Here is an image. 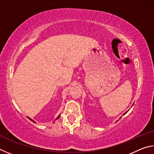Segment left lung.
Here are the masks:
<instances>
[{"label": "left lung", "mask_w": 154, "mask_h": 154, "mask_svg": "<svg viewBox=\"0 0 154 154\" xmlns=\"http://www.w3.org/2000/svg\"><path fill=\"white\" fill-rule=\"evenodd\" d=\"M125 113H124V114H125Z\"/></svg>", "instance_id": "left-lung-1"}]
</instances>
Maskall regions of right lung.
<instances>
[{"label":"right lung","instance_id":"1","mask_svg":"<svg viewBox=\"0 0 154 154\" xmlns=\"http://www.w3.org/2000/svg\"><path fill=\"white\" fill-rule=\"evenodd\" d=\"M60 118V116H58V118H57V119H58V118ZM28 118V119H30V120H32V119H30V118ZM32 122H34V123H35V122H34V121H33V120H32Z\"/></svg>","mask_w":154,"mask_h":154}]
</instances>
